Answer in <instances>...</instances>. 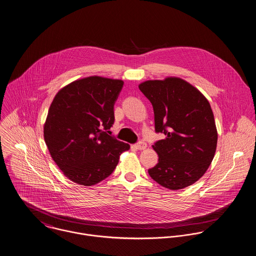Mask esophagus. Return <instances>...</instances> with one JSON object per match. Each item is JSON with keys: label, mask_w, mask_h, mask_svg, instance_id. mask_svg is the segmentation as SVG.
<instances>
[{"label": "esophagus", "mask_w": 256, "mask_h": 256, "mask_svg": "<svg viewBox=\"0 0 256 256\" xmlns=\"http://www.w3.org/2000/svg\"><path fill=\"white\" fill-rule=\"evenodd\" d=\"M146 144L144 142H139L137 144H136V148L140 150H146Z\"/></svg>", "instance_id": "esophagus-1"}]
</instances>
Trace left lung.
<instances>
[{"instance_id": "obj_1", "label": "left lung", "mask_w": 256, "mask_h": 256, "mask_svg": "<svg viewBox=\"0 0 256 256\" xmlns=\"http://www.w3.org/2000/svg\"><path fill=\"white\" fill-rule=\"evenodd\" d=\"M152 102L156 131L164 139L152 148L158 163L148 169L160 186L181 190L200 180L208 169L217 146V129L208 98L179 77L148 80L139 85Z\"/></svg>"}]
</instances>
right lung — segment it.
Here are the masks:
<instances>
[{"label":"right lung","mask_w":256,"mask_h":256,"mask_svg":"<svg viewBox=\"0 0 256 256\" xmlns=\"http://www.w3.org/2000/svg\"><path fill=\"white\" fill-rule=\"evenodd\" d=\"M123 83L102 76L78 79L62 87L50 104L44 123L48 150L64 175L78 185L104 180L130 148L106 132L114 122V106Z\"/></svg>","instance_id":"right-lung-1"}]
</instances>
